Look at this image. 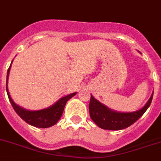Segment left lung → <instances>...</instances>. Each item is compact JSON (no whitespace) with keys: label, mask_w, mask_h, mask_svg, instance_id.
<instances>
[{"label":"left lung","mask_w":161,"mask_h":161,"mask_svg":"<svg viewBox=\"0 0 161 161\" xmlns=\"http://www.w3.org/2000/svg\"><path fill=\"white\" fill-rule=\"evenodd\" d=\"M152 97L153 93L146 104L140 109L130 113H123L110 109L109 108L101 104L99 100L95 99L94 96L91 95L89 104L90 117L92 121L101 129L108 130H120L125 129L143 115L152 103Z\"/></svg>","instance_id":"left-lung-1"}]
</instances>
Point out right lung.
Here are the masks:
<instances>
[{"mask_svg": "<svg viewBox=\"0 0 161 161\" xmlns=\"http://www.w3.org/2000/svg\"><path fill=\"white\" fill-rule=\"evenodd\" d=\"M12 62H13V61H12ZM12 62H11V64H12ZM10 68L11 65L9 69H8V71H7L6 92L11 105L13 106L14 109L15 110L17 114L23 121H26V123H28L29 125H33V126L37 127V128H48V127H51L55 125L56 123L59 121L61 115L63 114L66 102L69 99H71L73 96H75L77 92L65 96L64 97H61V99H59L56 102L55 104L46 108H43V109L40 110H35V111L25 109L15 104L14 101L12 100L10 95H9V90H8V79H9Z\"/></svg>", "mask_w": 161, "mask_h": 161, "instance_id": "right-lung-1", "label": "right lung"}]
</instances>
